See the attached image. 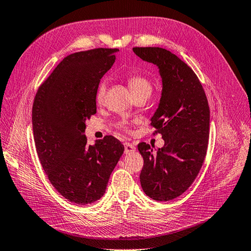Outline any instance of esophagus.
<instances>
[{
  "mask_svg": "<svg viewBox=\"0 0 251 251\" xmlns=\"http://www.w3.org/2000/svg\"><path fill=\"white\" fill-rule=\"evenodd\" d=\"M125 153H132V152H135L136 150V147L134 145L129 144V142H125Z\"/></svg>",
  "mask_w": 251,
  "mask_h": 251,
  "instance_id": "obj_1",
  "label": "esophagus"
}]
</instances>
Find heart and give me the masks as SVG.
I'll return each instance as SVG.
<instances>
[{
	"instance_id": "heart-1",
	"label": "heart",
	"mask_w": 251,
	"mask_h": 251,
	"mask_svg": "<svg viewBox=\"0 0 251 251\" xmlns=\"http://www.w3.org/2000/svg\"><path fill=\"white\" fill-rule=\"evenodd\" d=\"M126 80H127V83H128L129 90L134 97L141 96V95L150 96L151 90H152V85L148 78L145 77L144 75H140V74H131V75L127 76ZM105 91H106V83L104 81H101L96 91L97 103H99L100 104V103L103 102V99H104V96H105ZM119 126L122 127V128L127 129V127L123 124V123H120Z\"/></svg>"
}]
</instances>
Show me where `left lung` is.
<instances>
[{"instance_id":"obj_1","label":"left lung","mask_w":251,"mask_h":251,"mask_svg":"<svg viewBox=\"0 0 251 251\" xmlns=\"http://www.w3.org/2000/svg\"><path fill=\"white\" fill-rule=\"evenodd\" d=\"M132 51L160 70L163 90L151 119L153 135L161 134L164 147L154 153L140 142L144 158L142 190L156 201L178 197L194 183L207 155L210 109L207 96L194 71L172 52L158 47H136Z\"/></svg>"}]
</instances>
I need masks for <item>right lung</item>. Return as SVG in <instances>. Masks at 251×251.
<instances>
[{"mask_svg":"<svg viewBox=\"0 0 251 251\" xmlns=\"http://www.w3.org/2000/svg\"><path fill=\"white\" fill-rule=\"evenodd\" d=\"M119 49L98 48L70 54L54 68L34 97V145L50 183L77 204L99 200L124 152L113 136L88 145L86 120L97 113L96 91Z\"/></svg>","mask_w":251,"mask_h":251,"instance_id":"obj_1","label":"right lung"}]
</instances>
